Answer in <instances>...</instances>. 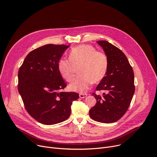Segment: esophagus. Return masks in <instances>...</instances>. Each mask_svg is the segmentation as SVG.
<instances>
[{
  "instance_id": "esophagus-1",
  "label": "esophagus",
  "mask_w": 157,
  "mask_h": 157,
  "mask_svg": "<svg viewBox=\"0 0 157 157\" xmlns=\"http://www.w3.org/2000/svg\"><path fill=\"white\" fill-rule=\"evenodd\" d=\"M87 96H88L87 94H82V93L79 94V98H86Z\"/></svg>"
}]
</instances>
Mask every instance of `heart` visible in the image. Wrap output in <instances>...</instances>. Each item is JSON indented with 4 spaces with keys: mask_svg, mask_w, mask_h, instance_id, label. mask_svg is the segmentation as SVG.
<instances>
[{
    "mask_svg": "<svg viewBox=\"0 0 157 157\" xmlns=\"http://www.w3.org/2000/svg\"><path fill=\"white\" fill-rule=\"evenodd\" d=\"M69 60L62 58L58 63V70L62 78L71 82L75 77L76 69L79 76L69 85L71 91L84 93L92 82L100 81L106 75L108 67L106 54L91 45L82 44L74 48L70 51Z\"/></svg>",
    "mask_w": 157,
    "mask_h": 157,
    "instance_id": "heart-1",
    "label": "heart"
}]
</instances>
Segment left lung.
<instances>
[{
  "instance_id": "8db88e82",
  "label": "left lung",
  "mask_w": 157,
  "mask_h": 157,
  "mask_svg": "<svg viewBox=\"0 0 157 157\" xmlns=\"http://www.w3.org/2000/svg\"><path fill=\"white\" fill-rule=\"evenodd\" d=\"M108 59L105 76L96 90L105 91L102 96L93 93L96 103L89 111L98 122L111 123L120 120L129 108L135 93L134 73L125 54L106 40H98Z\"/></svg>"
}]
</instances>
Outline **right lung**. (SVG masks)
<instances>
[{
    "mask_svg": "<svg viewBox=\"0 0 157 157\" xmlns=\"http://www.w3.org/2000/svg\"><path fill=\"white\" fill-rule=\"evenodd\" d=\"M69 47L46 44L28 54L18 73V91L28 113L47 125L59 123L71 114V106L79 98L75 92H62L66 84L58 63Z\"/></svg>",
    "mask_w": 157,
    "mask_h": 157,
    "instance_id": "add662e5",
    "label": "right lung"
}]
</instances>
